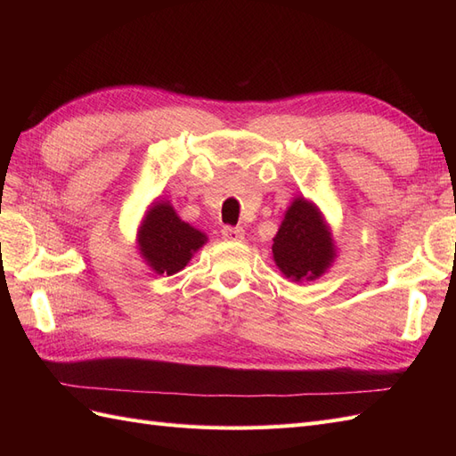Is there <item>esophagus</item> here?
<instances>
[{
    "mask_svg": "<svg viewBox=\"0 0 456 456\" xmlns=\"http://www.w3.org/2000/svg\"><path fill=\"white\" fill-rule=\"evenodd\" d=\"M223 238L228 241H241L245 238L243 228H233V226H224L223 228Z\"/></svg>",
    "mask_w": 456,
    "mask_h": 456,
    "instance_id": "esophagus-1",
    "label": "esophagus"
}]
</instances>
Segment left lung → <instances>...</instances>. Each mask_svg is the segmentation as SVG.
Masks as SVG:
<instances>
[{
  "label": "left lung",
  "mask_w": 456,
  "mask_h": 456,
  "mask_svg": "<svg viewBox=\"0 0 456 456\" xmlns=\"http://www.w3.org/2000/svg\"><path fill=\"white\" fill-rule=\"evenodd\" d=\"M272 256L285 278L295 283L314 281L333 266L337 258L333 232L314 201L297 196L287 207L273 236Z\"/></svg>",
  "instance_id": "obj_1"
}]
</instances>
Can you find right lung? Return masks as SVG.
I'll return each mask as SVG.
<instances>
[{
  "label": "right lung",
  "instance_id": "1",
  "mask_svg": "<svg viewBox=\"0 0 456 456\" xmlns=\"http://www.w3.org/2000/svg\"><path fill=\"white\" fill-rule=\"evenodd\" d=\"M207 240V233L184 223L167 200L151 201L136 230V249L146 266L159 275L184 270Z\"/></svg>",
  "mask_w": 456,
  "mask_h": 456
}]
</instances>
